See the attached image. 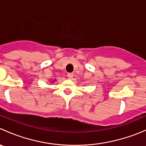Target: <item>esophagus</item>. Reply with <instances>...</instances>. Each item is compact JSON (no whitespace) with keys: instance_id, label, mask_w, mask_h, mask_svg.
<instances>
[{"instance_id":"esophagus-1","label":"esophagus","mask_w":146,"mask_h":146,"mask_svg":"<svg viewBox=\"0 0 146 146\" xmlns=\"http://www.w3.org/2000/svg\"><path fill=\"white\" fill-rule=\"evenodd\" d=\"M67 76H68V78L69 79H71L73 77V73H68Z\"/></svg>"}]
</instances>
